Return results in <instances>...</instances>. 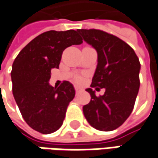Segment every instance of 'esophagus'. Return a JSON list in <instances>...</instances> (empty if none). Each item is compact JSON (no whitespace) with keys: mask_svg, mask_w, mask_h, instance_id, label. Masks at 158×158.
<instances>
[{"mask_svg":"<svg viewBox=\"0 0 158 158\" xmlns=\"http://www.w3.org/2000/svg\"><path fill=\"white\" fill-rule=\"evenodd\" d=\"M74 90H75V93H76V94H78L79 92H81V91H82V89H81V88H79L78 86H74Z\"/></svg>","mask_w":158,"mask_h":158,"instance_id":"1","label":"esophagus"}]
</instances>
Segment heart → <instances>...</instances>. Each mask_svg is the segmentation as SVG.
I'll return each mask as SVG.
<instances>
[{
    "label": "heart",
    "mask_w": 158,
    "mask_h": 158,
    "mask_svg": "<svg viewBox=\"0 0 158 158\" xmlns=\"http://www.w3.org/2000/svg\"><path fill=\"white\" fill-rule=\"evenodd\" d=\"M74 80H75L77 83H81V82H83V77L80 76V75H76L75 78H74Z\"/></svg>",
    "instance_id": "heart-1"
}]
</instances>
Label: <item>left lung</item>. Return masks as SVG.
<instances>
[{"instance_id":"1","label":"left lung","mask_w":158,"mask_h":158,"mask_svg":"<svg viewBox=\"0 0 158 158\" xmlns=\"http://www.w3.org/2000/svg\"><path fill=\"white\" fill-rule=\"evenodd\" d=\"M77 31L98 53L91 87L96 91L105 88L102 96H96L91 88L86 90L91 101L83 107L85 117L96 130H116L130 117L134 108L140 85L139 57L130 46L112 34L95 28Z\"/></svg>"}]
</instances>
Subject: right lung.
I'll return each instance as SVG.
<instances>
[{"label": "right lung", "mask_w": 158, "mask_h": 158, "mask_svg": "<svg viewBox=\"0 0 158 158\" xmlns=\"http://www.w3.org/2000/svg\"><path fill=\"white\" fill-rule=\"evenodd\" d=\"M82 42L76 30H49L31 40L15 58L10 73L12 93L24 120L33 130L49 134L62 126L75 92L67 81L58 88L49 85L51 69L59 67L66 48Z\"/></svg>", "instance_id": "obj_1"}]
</instances>
